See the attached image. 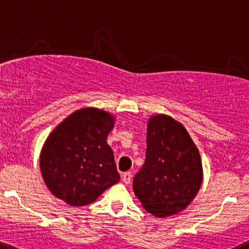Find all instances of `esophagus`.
Here are the masks:
<instances>
[{
    "instance_id": "obj_1",
    "label": "esophagus",
    "mask_w": 249,
    "mask_h": 249,
    "mask_svg": "<svg viewBox=\"0 0 249 249\" xmlns=\"http://www.w3.org/2000/svg\"><path fill=\"white\" fill-rule=\"evenodd\" d=\"M131 178H132V175H131V173H129V171H127V173H124L122 175V180L125 185H129V183L131 182Z\"/></svg>"
}]
</instances>
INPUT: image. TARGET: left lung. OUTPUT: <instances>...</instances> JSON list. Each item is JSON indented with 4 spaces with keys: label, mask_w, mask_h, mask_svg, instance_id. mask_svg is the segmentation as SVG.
<instances>
[{
    "label": "left lung",
    "mask_w": 249,
    "mask_h": 249,
    "mask_svg": "<svg viewBox=\"0 0 249 249\" xmlns=\"http://www.w3.org/2000/svg\"><path fill=\"white\" fill-rule=\"evenodd\" d=\"M202 181L199 151L185 126L166 114L152 115L146 160L132 182L142 207L157 218L180 213L194 201Z\"/></svg>",
    "instance_id": "1"
}]
</instances>
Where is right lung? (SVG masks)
I'll list each match as a JSON object with an SVG mask.
<instances>
[{
	"mask_svg": "<svg viewBox=\"0 0 249 249\" xmlns=\"http://www.w3.org/2000/svg\"><path fill=\"white\" fill-rule=\"evenodd\" d=\"M114 124L109 112L86 107L53 129L40 153L42 178L53 196L83 207L119 182L114 154L107 143Z\"/></svg>",
	"mask_w": 249,
	"mask_h": 249,
	"instance_id": "add662e5",
	"label": "right lung"
}]
</instances>
